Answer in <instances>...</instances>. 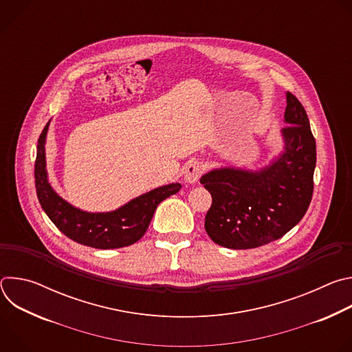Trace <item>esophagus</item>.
<instances>
[{"mask_svg": "<svg viewBox=\"0 0 352 352\" xmlns=\"http://www.w3.org/2000/svg\"><path fill=\"white\" fill-rule=\"evenodd\" d=\"M204 173V166L197 162H190L184 168V181L186 184H196Z\"/></svg>", "mask_w": 352, "mask_h": 352, "instance_id": "1", "label": "esophagus"}]
</instances>
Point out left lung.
<instances>
[{
    "label": "left lung",
    "instance_id": "left-lung-1",
    "mask_svg": "<svg viewBox=\"0 0 352 352\" xmlns=\"http://www.w3.org/2000/svg\"><path fill=\"white\" fill-rule=\"evenodd\" d=\"M285 100L281 152L259 168L223 166L200 178L213 197L206 232L224 248L252 249L276 241L309 208L316 142L302 104L289 91Z\"/></svg>",
    "mask_w": 352,
    "mask_h": 352
}]
</instances>
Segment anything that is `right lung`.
<instances>
[{
	"label": "right lung",
	"mask_w": 352,
	"mask_h": 352,
	"mask_svg": "<svg viewBox=\"0 0 352 352\" xmlns=\"http://www.w3.org/2000/svg\"><path fill=\"white\" fill-rule=\"evenodd\" d=\"M50 121L38 138L34 164L37 197L48 219L72 241L96 249L124 248L139 241L152 221L157 206L164 199L177 193L181 189V184L173 182L155 188L111 212L82 210L67 202L50 184L45 162V140Z\"/></svg>",
	"instance_id": "add662e5"
}]
</instances>
